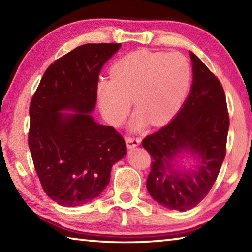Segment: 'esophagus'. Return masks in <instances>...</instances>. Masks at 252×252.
I'll use <instances>...</instances> for the list:
<instances>
[{"mask_svg": "<svg viewBox=\"0 0 252 252\" xmlns=\"http://www.w3.org/2000/svg\"><path fill=\"white\" fill-rule=\"evenodd\" d=\"M126 147L129 149L138 147L140 142H141V139L136 138V136H126Z\"/></svg>", "mask_w": 252, "mask_h": 252, "instance_id": "esophagus-1", "label": "esophagus"}]
</instances>
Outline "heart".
Wrapping results in <instances>:
<instances>
[{"mask_svg": "<svg viewBox=\"0 0 252 252\" xmlns=\"http://www.w3.org/2000/svg\"><path fill=\"white\" fill-rule=\"evenodd\" d=\"M111 79L97 82V102L102 114L112 125L125 121L133 100L131 126L139 129L147 119L153 125L168 121L185 100L192 69L178 52L138 50L125 55L111 67Z\"/></svg>", "mask_w": 252, "mask_h": 252, "instance_id": "heart-1", "label": "heart"}]
</instances>
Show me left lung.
Returning a JSON list of instances; mask_svg holds the SVG:
<instances>
[{"label":"left lung","mask_w":252,"mask_h":252,"mask_svg":"<svg viewBox=\"0 0 252 252\" xmlns=\"http://www.w3.org/2000/svg\"><path fill=\"white\" fill-rule=\"evenodd\" d=\"M193 82L176 118L142 147L151 156L147 189L153 200L170 210L186 211L206 198L225 157L229 114L222 85L197 55L190 52ZM182 154H191L195 167L182 169Z\"/></svg>","instance_id":"obj_1"}]
</instances>
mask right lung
<instances>
[{
  "label": "right lung",
  "instance_id": "obj_1",
  "mask_svg": "<svg viewBox=\"0 0 252 252\" xmlns=\"http://www.w3.org/2000/svg\"><path fill=\"white\" fill-rule=\"evenodd\" d=\"M120 46L89 43L72 50L46 69L31 100L34 168L44 192L60 206H82L100 195L112 165L126 155L123 136L90 114L102 66Z\"/></svg>",
  "mask_w": 252,
  "mask_h": 252
}]
</instances>
